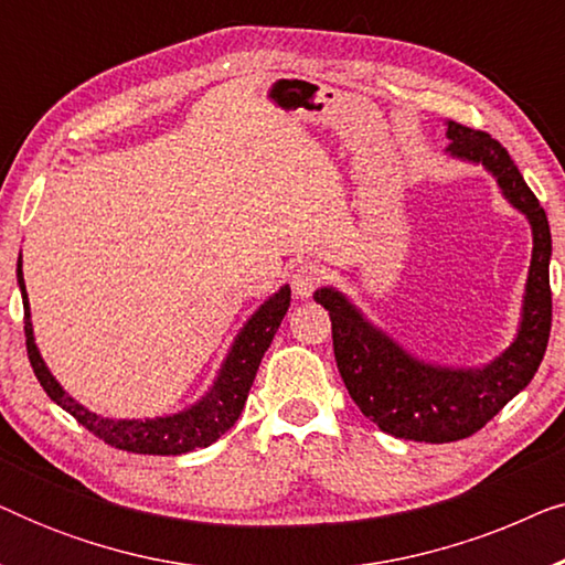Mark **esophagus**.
<instances>
[{"mask_svg": "<svg viewBox=\"0 0 565 565\" xmlns=\"http://www.w3.org/2000/svg\"><path fill=\"white\" fill-rule=\"evenodd\" d=\"M323 282V269L313 262H300V265L290 273V288L298 298H311L319 285Z\"/></svg>", "mask_w": 565, "mask_h": 565, "instance_id": "34e87169", "label": "esophagus"}]
</instances>
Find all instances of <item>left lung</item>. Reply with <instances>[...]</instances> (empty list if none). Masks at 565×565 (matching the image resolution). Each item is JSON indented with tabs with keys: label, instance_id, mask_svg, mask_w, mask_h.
<instances>
[{
	"label": "left lung",
	"instance_id": "1",
	"mask_svg": "<svg viewBox=\"0 0 565 565\" xmlns=\"http://www.w3.org/2000/svg\"><path fill=\"white\" fill-rule=\"evenodd\" d=\"M447 138V153L489 169L504 198L532 226V262L514 342L483 367L431 365L375 329L339 290L313 292L316 303L329 311L339 375L360 412L385 435L431 445L476 435L535 377L553 321L547 273L553 246L543 205L497 138L452 120Z\"/></svg>",
	"mask_w": 565,
	"mask_h": 565
}]
</instances>
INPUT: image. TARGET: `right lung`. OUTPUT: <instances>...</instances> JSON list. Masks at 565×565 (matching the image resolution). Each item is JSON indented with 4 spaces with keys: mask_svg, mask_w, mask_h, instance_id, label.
<instances>
[{
    "mask_svg": "<svg viewBox=\"0 0 565 565\" xmlns=\"http://www.w3.org/2000/svg\"><path fill=\"white\" fill-rule=\"evenodd\" d=\"M18 285L22 290V308H25V344L28 358L33 365V373L41 381L43 391L49 393L51 401L74 416L82 427H87L92 435L103 439L110 447L138 455H182L198 447L213 445L215 439L234 427L242 416L244 401L249 396L254 377H257L259 362L265 358L267 347L280 329V323L288 313L290 306V288L285 285L275 292L273 298L259 306V311L244 323L231 347L228 358L223 360L221 373L215 377L213 388L198 401L195 406L184 408L172 416H157V419H105V416L92 414L89 408L68 396L61 388L51 370L38 352L33 339V323H30V303L25 292V280H22V262H18Z\"/></svg>",
    "mask_w": 565,
    "mask_h": 565,
    "instance_id": "obj_1",
    "label": "right lung"
}]
</instances>
